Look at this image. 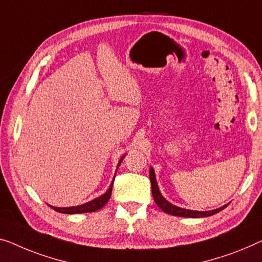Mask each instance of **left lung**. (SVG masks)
I'll use <instances>...</instances> for the list:
<instances>
[{
    "label": "left lung",
    "instance_id": "left-lung-1",
    "mask_svg": "<svg viewBox=\"0 0 262 262\" xmlns=\"http://www.w3.org/2000/svg\"><path fill=\"white\" fill-rule=\"evenodd\" d=\"M149 179L151 182V194H153L154 201L155 204L158 205L160 208H161L163 212L167 214H170V215H175V216H182V217H205V216H210L214 215L222 210L224 208L227 207V205L220 207V208L214 209V210H207V212H199V210H190V209H185V208H180V207L171 205L170 202L166 200L165 198L162 196V194L160 193L159 190V186L156 183V179H155V173L154 169L151 168L149 169Z\"/></svg>",
    "mask_w": 262,
    "mask_h": 262
}]
</instances>
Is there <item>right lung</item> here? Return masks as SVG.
I'll use <instances>...</instances> for the list:
<instances>
[{
	"label": "right lung",
	"mask_w": 262,
	"mask_h": 262,
	"mask_svg": "<svg viewBox=\"0 0 262 262\" xmlns=\"http://www.w3.org/2000/svg\"><path fill=\"white\" fill-rule=\"evenodd\" d=\"M123 160V156L121 158V160L119 161V165L118 167L121 165V162H122ZM113 182L112 181L111 186H109V188L106 193L103 195H101V196L94 199V200L87 202V204H83V205H80V206H73V207H54V206H50L54 210H56L58 213H63V214H79V213H91V212H95V210H99L102 208V207L107 204L109 199H111V195H112V189H113Z\"/></svg>",
	"instance_id": "obj_1"
}]
</instances>
